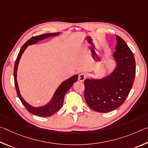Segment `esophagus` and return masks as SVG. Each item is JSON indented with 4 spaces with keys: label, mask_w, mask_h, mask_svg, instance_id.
Instances as JSON below:
<instances>
[{
    "label": "esophagus",
    "mask_w": 148,
    "mask_h": 148,
    "mask_svg": "<svg viewBox=\"0 0 148 148\" xmlns=\"http://www.w3.org/2000/svg\"><path fill=\"white\" fill-rule=\"evenodd\" d=\"M86 77H87L86 74L84 73H80L79 75V80L81 82H83Z\"/></svg>",
    "instance_id": "1"
}]
</instances>
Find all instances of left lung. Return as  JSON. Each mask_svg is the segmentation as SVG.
Masks as SVG:
<instances>
[{
  "instance_id": "obj_1",
  "label": "left lung",
  "mask_w": 148,
  "mask_h": 148,
  "mask_svg": "<svg viewBox=\"0 0 148 148\" xmlns=\"http://www.w3.org/2000/svg\"><path fill=\"white\" fill-rule=\"evenodd\" d=\"M113 56L117 67L109 76L100 80L85 79L84 98L87 105L99 112L115 110L125 101L133 86L136 73L134 54L127 43L116 36Z\"/></svg>"
}]
</instances>
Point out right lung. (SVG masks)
<instances>
[{"label":"right lung","mask_w":148,"mask_h":148,"mask_svg":"<svg viewBox=\"0 0 148 148\" xmlns=\"http://www.w3.org/2000/svg\"><path fill=\"white\" fill-rule=\"evenodd\" d=\"M59 32L53 33V34H41L40 36L32 37L22 46V47L21 49L19 54H18L16 60H15V62L14 69V77L15 90H16L18 97H19L23 105L25 106V107L27 108V110L28 111V112L33 114H34L36 116H41V117H49V116H51L53 114H54L56 113L58 110L60 109L62 105H63L65 94H66L67 92L70 89V88L73 86V83H75V82L77 81V79H78V75H76L73 76L71 77V78H69L67 80H66V81H65L62 82V83L60 85V86L58 88V89L56 90V92L54 93L53 100H52L48 105L43 106V107H38V108L33 107L31 105H28V103L26 102L24 99H23V98L21 97V95L20 94L19 88H18L17 81V70L18 64H19L21 56H22V54L23 53V52L25 51L26 48L27 47L28 45H32V44L37 43L39 41L42 40L46 38L50 37V36H57Z\"/></svg>","instance_id":"obj_1"}]
</instances>
